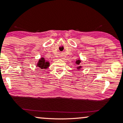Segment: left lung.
Wrapping results in <instances>:
<instances>
[{"label": "left lung", "instance_id": "8db88e82", "mask_svg": "<svg viewBox=\"0 0 123 123\" xmlns=\"http://www.w3.org/2000/svg\"><path fill=\"white\" fill-rule=\"evenodd\" d=\"M80 59H78V60H77L76 61V64H78V65H79V64H80ZM78 70H80V69L81 68V66H79V67H78Z\"/></svg>", "mask_w": 123, "mask_h": 123}]
</instances>
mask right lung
<instances>
[{
  "label": "right lung",
  "instance_id": "add662e5",
  "mask_svg": "<svg viewBox=\"0 0 123 123\" xmlns=\"http://www.w3.org/2000/svg\"><path fill=\"white\" fill-rule=\"evenodd\" d=\"M37 66L40 68H41V69H46L47 68H48V67H49V62L46 61L44 58L42 57L39 59Z\"/></svg>",
  "mask_w": 123,
  "mask_h": 123
}]
</instances>
